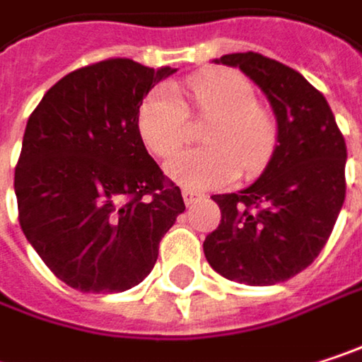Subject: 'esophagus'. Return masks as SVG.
Wrapping results in <instances>:
<instances>
[{"mask_svg":"<svg viewBox=\"0 0 362 362\" xmlns=\"http://www.w3.org/2000/svg\"><path fill=\"white\" fill-rule=\"evenodd\" d=\"M182 197H184V203H186V205H192V203H194V201H199L203 194H201V192H197V190L184 188V190H182Z\"/></svg>","mask_w":362,"mask_h":362,"instance_id":"obj_1","label":"esophagus"}]
</instances>
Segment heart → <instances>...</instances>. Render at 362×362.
Here are the masks:
<instances>
[{
    "mask_svg": "<svg viewBox=\"0 0 362 362\" xmlns=\"http://www.w3.org/2000/svg\"><path fill=\"white\" fill-rule=\"evenodd\" d=\"M190 100L201 119H211L203 140L207 148L178 155L168 174L190 188H220L257 174L274 146V121L255 105L253 86L237 71L211 69L186 81ZM138 129L148 151L170 159L188 138V112L170 88L153 90L138 110Z\"/></svg>",
    "mask_w": 362,
    "mask_h": 362,
    "instance_id": "heart-1",
    "label": "heart"
}]
</instances>
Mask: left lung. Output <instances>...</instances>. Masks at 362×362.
<instances>
[{"label": "left lung", "mask_w": 362, "mask_h": 362, "mask_svg": "<svg viewBox=\"0 0 362 362\" xmlns=\"http://www.w3.org/2000/svg\"><path fill=\"white\" fill-rule=\"evenodd\" d=\"M266 94L276 148L250 188L214 194L222 220L203 241L209 266L245 285L283 283L325 247L346 197V142L325 96L298 71L257 52L226 54Z\"/></svg>", "instance_id": "8db88e82"}]
</instances>
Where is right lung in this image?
<instances>
[{
    "label": "right lung",
    "instance_id": "obj_1",
    "mask_svg": "<svg viewBox=\"0 0 362 362\" xmlns=\"http://www.w3.org/2000/svg\"><path fill=\"white\" fill-rule=\"evenodd\" d=\"M172 73L107 58L64 75L27 121L14 170L18 222L45 266L77 291L138 285L186 209L138 129L144 96Z\"/></svg>",
    "mask_w": 362,
    "mask_h": 362
}]
</instances>
